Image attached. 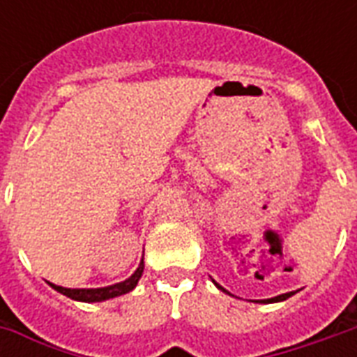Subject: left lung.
<instances>
[{
  "label": "left lung",
  "mask_w": 357,
  "mask_h": 357,
  "mask_svg": "<svg viewBox=\"0 0 357 357\" xmlns=\"http://www.w3.org/2000/svg\"><path fill=\"white\" fill-rule=\"evenodd\" d=\"M214 284H216L218 289H222V291H225L224 287H220V284H218L216 281H214ZM225 292H227V291H225ZM292 294H294V291H292V292H284V294H279V296H273V298H266V300H255V302H260V304H271V302H283V300L291 298Z\"/></svg>",
  "instance_id": "left-lung-1"
}]
</instances>
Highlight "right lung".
<instances>
[{
	"label": "right lung",
	"instance_id": "obj_1",
	"mask_svg": "<svg viewBox=\"0 0 357 357\" xmlns=\"http://www.w3.org/2000/svg\"><path fill=\"white\" fill-rule=\"evenodd\" d=\"M143 269H145V264L141 260L137 269L126 281L109 284V287H99V289H66V287H59L55 283H50V287L55 289L57 292H61V294L68 296V298L78 300V302H105V300L116 298V296H122L126 292L133 291L137 281L141 279V275H143Z\"/></svg>",
	"mask_w": 357,
	"mask_h": 357
}]
</instances>
